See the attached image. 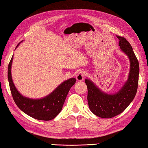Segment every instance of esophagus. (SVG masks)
Wrapping results in <instances>:
<instances>
[{
	"mask_svg": "<svg viewBox=\"0 0 148 148\" xmlns=\"http://www.w3.org/2000/svg\"><path fill=\"white\" fill-rule=\"evenodd\" d=\"M85 76H86V73L84 72V71H81V72H79V73L77 75L76 79H77V81H82V80L84 79V77Z\"/></svg>",
	"mask_w": 148,
	"mask_h": 148,
	"instance_id": "esophagus-1",
	"label": "esophagus"
}]
</instances>
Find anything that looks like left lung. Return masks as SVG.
<instances>
[{
  "instance_id": "obj_1",
  "label": "left lung",
  "mask_w": 148,
  "mask_h": 148,
  "mask_svg": "<svg viewBox=\"0 0 148 148\" xmlns=\"http://www.w3.org/2000/svg\"><path fill=\"white\" fill-rule=\"evenodd\" d=\"M119 46L128 56L131 62L129 78L118 93L109 95L102 92L90 80L85 79L88 88V103L90 110L103 118H110L120 114L135 97L138 84L139 64L133 48L125 38L117 36Z\"/></svg>"
}]
</instances>
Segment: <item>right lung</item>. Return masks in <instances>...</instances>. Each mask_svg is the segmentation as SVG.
I'll list each match as a JSON object with an SVG mask.
<instances>
[{
  "label": "right lung",
  "mask_w": 148,
  "mask_h": 148,
  "mask_svg": "<svg viewBox=\"0 0 148 148\" xmlns=\"http://www.w3.org/2000/svg\"><path fill=\"white\" fill-rule=\"evenodd\" d=\"M12 60L13 56L8 68V78L15 104L23 112L36 120L44 121L53 120L60 112L67 95L70 88L76 82V79L71 78L62 82L51 94L42 99H29L21 95L13 82L11 75Z\"/></svg>",
  "instance_id": "1"
}]
</instances>
